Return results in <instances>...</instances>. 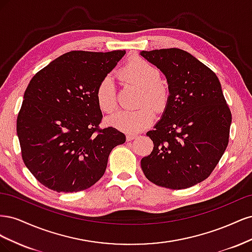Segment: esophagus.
Segmentation results:
<instances>
[{"label":"esophagus","mask_w":252,"mask_h":252,"mask_svg":"<svg viewBox=\"0 0 252 252\" xmlns=\"http://www.w3.org/2000/svg\"><path fill=\"white\" fill-rule=\"evenodd\" d=\"M135 138H136V135H135V134H132V133H128V134L126 135V140H127L128 142L134 140Z\"/></svg>","instance_id":"34e87169"}]
</instances>
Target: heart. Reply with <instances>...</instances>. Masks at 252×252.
Wrapping results in <instances>:
<instances>
[{
  "instance_id": "obj_1",
  "label": "heart",
  "mask_w": 252,
  "mask_h": 252,
  "mask_svg": "<svg viewBox=\"0 0 252 252\" xmlns=\"http://www.w3.org/2000/svg\"><path fill=\"white\" fill-rule=\"evenodd\" d=\"M120 77L142 89L140 105H149L157 111L165 109L168 103V89L162 83V74L158 68L141 58L129 61L121 68ZM97 107L103 112L110 113L117 107V89L109 74L98 82L95 89ZM149 106L134 110H118L107 119V123L127 133H135L147 128L155 119Z\"/></svg>"
}]
</instances>
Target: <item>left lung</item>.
Returning <instances> with one entry per match:
<instances>
[{"label": "left lung", "mask_w": 252, "mask_h": 252, "mask_svg": "<svg viewBox=\"0 0 252 252\" xmlns=\"http://www.w3.org/2000/svg\"><path fill=\"white\" fill-rule=\"evenodd\" d=\"M168 82L169 98L162 119L148 131L151 154L142 170L154 184L185 189L207 179L229 142L231 111L210 68L179 48L142 51Z\"/></svg>", "instance_id": "8db88e82"}]
</instances>
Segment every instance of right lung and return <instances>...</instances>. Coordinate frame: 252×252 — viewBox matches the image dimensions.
Returning a JSON list of instances; mask_svg holds the SVG:
<instances>
[{"label":"right lung","mask_w":252,"mask_h":252,"mask_svg":"<svg viewBox=\"0 0 252 252\" xmlns=\"http://www.w3.org/2000/svg\"><path fill=\"white\" fill-rule=\"evenodd\" d=\"M125 50H73L52 61L30 80L17 119L22 158L41 184L78 192L100 180L111 150L126 136L100 128L95 89Z\"/></svg>","instance_id":"right-lung-1"}]
</instances>
